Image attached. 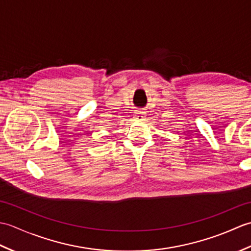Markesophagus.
<instances>
[{
  "label": "esophagus",
  "instance_id": "esophagus-1",
  "mask_svg": "<svg viewBox=\"0 0 251 251\" xmlns=\"http://www.w3.org/2000/svg\"><path fill=\"white\" fill-rule=\"evenodd\" d=\"M145 117H146L145 112H141V111H136L135 112V119L137 121H143V120H145Z\"/></svg>",
  "mask_w": 251,
  "mask_h": 251
}]
</instances>
